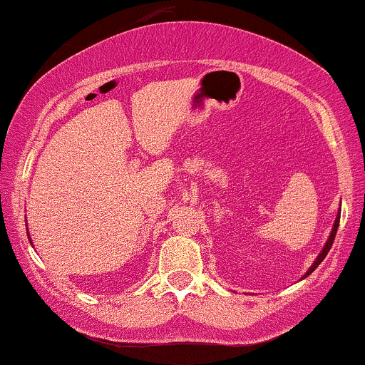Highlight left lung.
Masks as SVG:
<instances>
[{"label":"left lung","instance_id":"1","mask_svg":"<svg viewBox=\"0 0 365 365\" xmlns=\"http://www.w3.org/2000/svg\"><path fill=\"white\" fill-rule=\"evenodd\" d=\"M339 215H341V210L338 212V217H336V221H334V228H332V231H331V235H329V240L325 242V245H324V249H322V252L319 254V256H317V259L313 261V264L309 266V269L307 272V275H304V278H307L309 273L313 272V269L317 268V266L320 264V262L324 261V257L327 256V252L329 250H331V247H332V242H334V237H336V231H338V226H339Z\"/></svg>","mask_w":365,"mask_h":365}]
</instances>
